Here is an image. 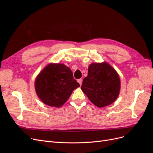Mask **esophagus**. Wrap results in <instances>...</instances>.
Listing matches in <instances>:
<instances>
[{
    "label": "esophagus",
    "mask_w": 153,
    "mask_h": 153,
    "mask_svg": "<svg viewBox=\"0 0 153 153\" xmlns=\"http://www.w3.org/2000/svg\"><path fill=\"white\" fill-rule=\"evenodd\" d=\"M77 81H78V83H79L80 85H82V78H80V79H78Z\"/></svg>",
    "instance_id": "34e87169"
}]
</instances>
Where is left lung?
Here are the masks:
<instances>
[{
    "instance_id": "8db88e82",
    "label": "left lung",
    "mask_w": 153,
    "mask_h": 153,
    "mask_svg": "<svg viewBox=\"0 0 153 153\" xmlns=\"http://www.w3.org/2000/svg\"><path fill=\"white\" fill-rule=\"evenodd\" d=\"M120 87L118 73L110 64L104 62L89 65L88 75L83 80L81 89L92 103L101 108L116 100Z\"/></svg>"
}]
</instances>
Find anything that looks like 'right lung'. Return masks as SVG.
<instances>
[{
	"label": "right lung",
	"instance_id": "obj_1",
	"mask_svg": "<svg viewBox=\"0 0 153 153\" xmlns=\"http://www.w3.org/2000/svg\"><path fill=\"white\" fill-rule=\"evenodd\" d=\"M80 87L70 68L63 64H49L36 78L35 89L43 102L60 107L66 102L72 92Z\"/></svg>",
	"mask_w": 153,
	"mask_h": 153
}]
</instances>
